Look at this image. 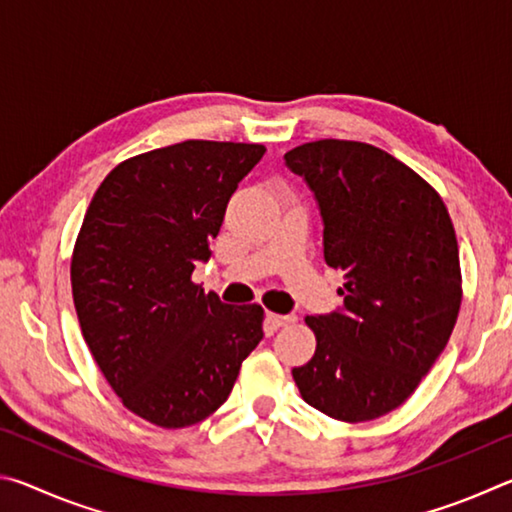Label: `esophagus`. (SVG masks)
I'll return each instance as SVG.
<instances>
[{"label": "esophagus", "mask_w": 512, "mask_h": 512, "mask_svg": "<svg viewBox=\"0 0 512 512\" xmlns=\"http://www.w3.org/2000/svg\"><path fill=\"white\" fill-rule=\"evenodd\" d=\"M266 320H268V325L277 329V327L296 323V316H293V314H277V311H266Z\"/></svg>", "instance_id": "obj_1"}]
</instances>
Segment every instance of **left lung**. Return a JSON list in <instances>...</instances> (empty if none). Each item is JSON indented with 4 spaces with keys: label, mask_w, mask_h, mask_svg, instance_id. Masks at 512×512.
<instances>
[{
    "label": "left lung",
    "mask_w": 512,
    "mask_h": 512,
    "mask_svg": "<svg viewBox=\"0 0 512 512\" xmlns=\"http://www.w3.org/2000/svg\"><path fill=\"white\" fill-rule=\"evenodd\" d=\"M323 216L325 262L341 268L343 309L307 316L302 400L341 422H368L413 395L445 350L463 300L454 223L420 173L372 144L318 140L284 153Z\"/></svg>",
    "instance_id": "1"
}]
</instances>
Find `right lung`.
Masks as SVG:
<instances>
[{"instance_id": "right-lung-1", "label": "right lung", "mask_w": 512, "mask_h": 512, "mask_svg": "<svg viewBox=\"0 0 512 512\" xmlns=\"http://www.w3.org/2000/svg\"><path fill=\"white\" fill-rule=\"evenodd\" d=\"M264 153V144L187 140L133 155L85 212L69 266L83 339L121 404L155 427L212 415L264 336L257 302L225 305L192 282Z\"/></svg>"}]
</instances>
